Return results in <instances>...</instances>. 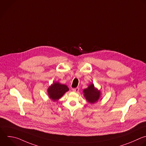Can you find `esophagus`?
<instances>
[{
    "mask_svg": "<svg viewBox=\"0 0 146 146\" xmlns=\"http://www.w3.org/2000/svg\"><path fill=\"white\" fill-rule=\"evenodd\" d=\"M79 90H80L79 88H74L72 89V90L74 92H78L79 91Z\"/></svg>",
    "mask_w": 146,
    "mask_h": 146,
    "instance_id": "34e87169",
    "label": "esophagus"
}]
</instances>
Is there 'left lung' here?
I'll list each match as a JSON object with an SVG mask.
<instances>
[{
  "mask_svg": "<svg viewBox=\"0 0 146 146\" xmlns=\"http://www.w3.org/2000/svg\"><path fill=\"white\" fill-rule=\"evenodd\" d=\"M84 96L86 100L90 104L98 102L101 98V92L96 88L93 83L89 85L87 88L83 90Z\"/></svg>",
  "mask_w": 146,
  "mask_h": 146,
  "instance_id": "obj_1",
  "label": "left lung"
}]
</instances>
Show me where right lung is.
<instances>
[{
    "label": "right lung",
    "mask_w": 146,
    "mask_h": 146,
    "mask_svg": "<svg viewBox=\"0 0 146 146\" xmlns=\"http://www.w3.org/2000/svg\"><path fill=\"white\" fill-rule=\"evenodd\" d=\"M69 90L68 87L66 85L61 84L58 82H55L48 86L47 94L50 99L53 102H57Z\"/></svg>",
    "instance_id": "add662e5"
}]
</instances>
